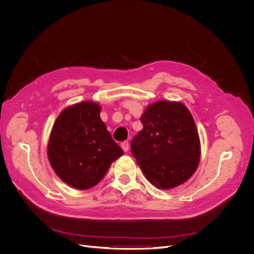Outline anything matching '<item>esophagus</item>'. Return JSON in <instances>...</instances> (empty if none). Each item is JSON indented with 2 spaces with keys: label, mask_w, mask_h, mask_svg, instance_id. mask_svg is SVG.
I'll list each match as a JSON object with an SVG mask.
<instances>
[{
  "label": "esophagus",
  "mask_w": 254,
  "mask_h": 254,
  "mask_svg": "<svg viewBox=\"0 0 254 254\" xmlns=\"http://www.w3.org/2000/svg\"><path fill=\"white\" fill-rule=\"evenodd\" d=\"M121 146H122V148H123V150H124L125 152H126V151H128V148H129V143H128L127 141H125V142H123V143L121 144Z\"/></svg>",
  "instance_id": "1"
}]
</instances>
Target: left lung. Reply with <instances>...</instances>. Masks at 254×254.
Wrapping results in <instances>:
<instances>
[{
  "label": "left lung",
  "mask_w": 254,
  "mask_h": 254,
  "mask_svg": "<svg viewBox=\"0 0 254 254\" xmlns=\"http://www.w3.org/2000/svg\"><path fill=\"white\" fill-rule=\"evenodd\" d=\"M143 129L131 140V153L153 186L168 190L186 182L200 158L193 117L181 103L160 101L141 117Z\"/></svg>",
  "instance_id": "1"
}]
</instances>
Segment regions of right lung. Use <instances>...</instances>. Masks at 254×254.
I'll list each match as a JSON object with an SVG mask.
<instances>
[{"label":"right lung","instance_id":"add662e5","mask_svg":"<svg viewBox=\"0 0 254 254\" xmlns=\"http://www.w3.org/2000/svg\"><path fill=\"white\" fill-rule=\"evenodd\" d=\"M101 107L82 102L64 109L50 136L48 155L59 178L77 190L101 181L113 161L124 151L99 118Z\"/></svg>","mask_w":254,"mask_h":254}]
</instances>
